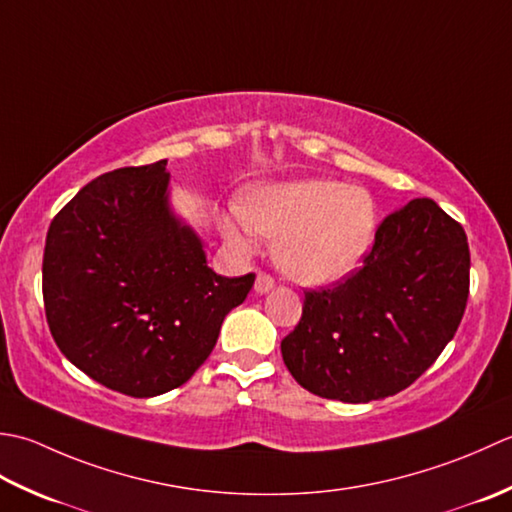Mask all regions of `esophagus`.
I'll list each match as a JSON object with an SVG mask.
<instances>
[{"mask_svg":"<svg viewBox=\"0 0 512 512\" xmlns=\"http://www.w3.org/2000/svg\"><path fill=\"white\" fill-rule=\"evenodd\" d=\"M274 287H276L274 276L267 274V271H260V274L256 276V285H254L258 294H267V291H271Z\"/></svg>","mask_w":512,"mask_h":512,"instance_id":"obj_1","label":"esophagus"}]
</instances>
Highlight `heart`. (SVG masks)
Here are the masks:
<instances>
[{
  "label": "heart",
  "instance_id": "obj_1",
  "mask_svg": "<svg viewBox=\"0 0 512 512\" xmlns=\"http://www.w3.org/2000/svg\"><path fill=\"white\" fill-rule=\"evenodd\" d=\"M223 227L243 249H252L258 234L278 238L280 269L298 283L322 285L362 263L378 229V207L362 187L305 179L258 187Z\"/></svg>",
  "mask_w": 512,
  "mask_h": 512
}]
</instances>
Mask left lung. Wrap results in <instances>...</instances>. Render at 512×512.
<instances>
[{
    "instance_id": "obj_1",
    "label": "left lung",
    "mask_w": 512,
    "mask_h": 512,
    "mask_svg": "<svg viewBox=\"0 0 512 512\" xmlns=\"http://www.w3.org/2000/svg\"><path fill=\"white\" fill-rule=\"evenodd\" d=\"M471 252L464 227L431 198L384 218L362 267L305 289L302 318L280 342L300 387L340 402L404 391L460 327Z\"/></svg>"
}]
</instances>
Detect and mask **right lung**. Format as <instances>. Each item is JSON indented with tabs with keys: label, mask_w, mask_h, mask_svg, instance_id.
<instances>
[{
	"label": "right lung",
	"mask_w": 512,
	"mask_h": 512,
	"mask_svg": "<svg viewBox=\"0 0 512 512\" xmlns=\"http://www.w3.org/2000/svg\"><path fill=\"white\" fill-rule=\"evenodd\" d=\"M168 161L119 168L52 218L44 307L61 353L103 387L154 398L210 356L254 274L223 278L168 207Z\"/></svg>",
	"instance_id": "right-lung-1"
}]
</instances>
